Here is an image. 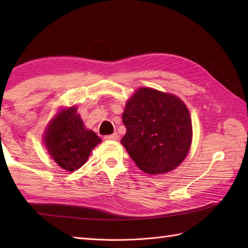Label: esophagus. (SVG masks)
Returning a JSON list of instances; mask_svg holds the SVG:
<instances>
[{"mask_svg":"<svg viewBox=\"0 0 248 248\" xmlns=\"http://www.w3.org/2000/svg\"><path fill=\"white\" fill-rule=\"evenodd\" d=\"M104 139L107 140H118V134L117 133H113L110 135H107L104 136Z\"/></svg>","mask_w":248,"mask_h":248,"instance_id":"34e87169","label":"esophagus"}]
</instances>
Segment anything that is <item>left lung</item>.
<instances>
[{
  "mask_svg": "<svg viewBox=\"0 0 248 248\" xmlns=\"http://www.w3.org/2000/svg\"><path fill=\"white\" fill-rule=\"evenodd\" d=\"M121 144L136 166L150 175L175 170L192 143V120L181 99L141 87L125 103Z\"/></svg>",
  "mask_w": 248,
  "mask_h": 248,
  "instance_id": "1",
  "label": "left lung"
}]
</instances>
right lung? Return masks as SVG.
<instances>
[{"label": "right lung", "mask_w": 248, "mask_h": 248, "mask_svg": "<svg viewBox=\"0 0 248 248\" xmlns=\"http://www.w3.org/2000/svg\"><path fill=\"white\" fill-rule=\"evenodd\" d=\"M44 138L52 159L68 171L85 164L92 150L101 143L93 131L84 127L76 107L60 110L46 127Z\"/></svg>", "instance_id": "obj_1"}]
</instances>
